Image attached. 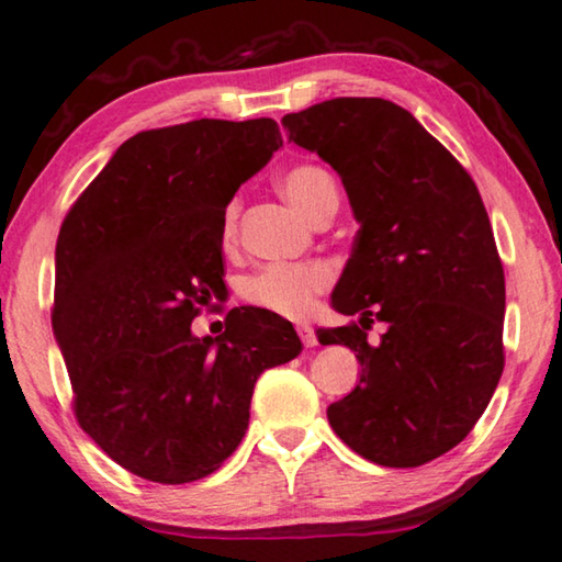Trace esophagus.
Instances as JSON below:
<instances>
[{
	"mask_svg": "<svg viewBox=\"0 0 562 562\" xmlns=\"http://www.w3.org/2000/svg\"><path fill=\"white\" fill-rule=\"evenodd\" d=\"M299 336H301V341H303V346H306V348L318 346V338H316L314 328H311V326H299Z\"/></svg>",
	"mask_w": 562,
	"mask_h": 562,
	"instance_id": "obj_1",
	"label": "esophagus"
}]
</instances>
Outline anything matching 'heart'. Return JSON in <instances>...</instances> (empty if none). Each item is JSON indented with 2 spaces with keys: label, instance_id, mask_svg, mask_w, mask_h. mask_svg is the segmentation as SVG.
<instances>
[{
  "label": "heart",
  "instance_id": "obj_1",
  "mask_svg": "<svg viewBox=\"0 0 562 562\" xmlns=\"http://www.w3.org/2000/svg\"><path fill=\"white\" fill-rule=\"evenodd\" d=\"M281 189L291 204H296L308 218H314L316 211L336 196L334 179L316 164H296V167L283 171ZM238 211H241L238 199L228 201L224 218H221L224 244H232L236 238ZM330 279H334V273L326 263H276L246 279L244 299L254 306L271 311V314L303 318L314 311L316 296L328 289Z\"/></svg>",
  "mask_w": 562,
  "mask_h": 562
}]
</instances>
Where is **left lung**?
Segmentation results:
<instances>
[{
    "label": "left lung",
    "mask_w": 562,
    "mask_h": 562,
    "mask_svg": "<svg viewBox=\"0 0 562 562\" xmlns=\"http://www.w3.org/2000/svg\"><path fill=\"white\" fill-rule=\"evenodd\" d=\"M281 124L338 171L361 224L334 291L338 314L361 318L318 330L361 363L330 428L371 463L434 461L471 434L505 366V273L475 181L389 99H328ZM373 317L390 324L379 347Z\"/></svg>",
    "instance_id": "left-lung-1"
}]
</instances>
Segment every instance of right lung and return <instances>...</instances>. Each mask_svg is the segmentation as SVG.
I'll return each instance as SVG.
<instances>
[{
  "label": "right lung",
  "mask_w": 562,
  "mask_h": 562,
  "mask_svg": "<svg viewBox=\"0 0 562 562\" xmlns=\"http://www.w3.org/2000/svg\"><path fill=\"white\" fill-rule=\"evenodd\" d=\"M281 144L273 119L139 132L61 221L52 326L74 416L144 481L218 471L246 434L256 379L301 353L289 321L263 308H232L216 338L191 334L224 291V209Z\"/></svg>",
  "instance_id": "obj_1"
}]
</instances>
